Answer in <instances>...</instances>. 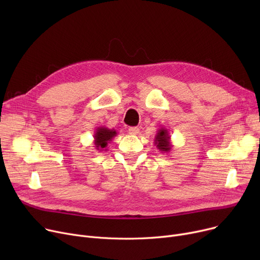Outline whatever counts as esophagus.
<instances>
[{
	"label": "esophagus",
	"mask_w": 260,
	"mask_h": 260,
	"mask_svg": "<svg viewBox=\"0 0 260 260\" xmlns=\"http://www.w3.org/2000/svg\"><path fill=\"white\" fill-rule=\"evenodd\" d=\"M139 127H137V126H131L129 128H128V133L131 134V135H138L139 134Z\"/></svg>",
	"instance_id": "obj_1"
}]
</instances>
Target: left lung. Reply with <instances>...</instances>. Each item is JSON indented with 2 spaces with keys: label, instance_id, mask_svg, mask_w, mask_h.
I'll use <instances>...</instances> for the list:
<instances>
[{
  "label": "left lung",
  "instance_id": "8db88e82",
  "mask_svg": "<svg viewBox=\"0 0 260 260\" xmlns=\"http://www.w3.org/2000/svg\"><path fill=\"white\" fill-rule=\"evenodd\" d=\"M154 143L159 152L162 154H169L173 149V144L171 142V135L166 127H160L155 136Z\"/></svg>",
  "mask_w": 260,
  "mask_h": 260
}]
</instances>
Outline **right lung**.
<instances>
[{"instance_id":"right-lung-1","label":"right lung","mask_w":260,"mask_h":260,"mask_svg":"<svg viewBox=\"0 0 260 260\" xmlns=\"http://www.w3.org/2000/svg\"><path fill=\"white\" fill-rule=\"evenodd\" d=\"M116 136H117V132L114 128L111 129V128L105 127V126L97 127L93 134L94 148L99 152L106 151L107 144L111 143Z\"/></svg>"}]
</instances>
